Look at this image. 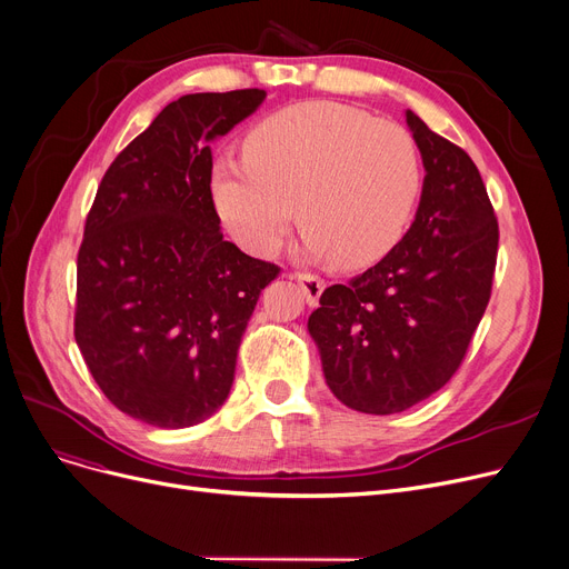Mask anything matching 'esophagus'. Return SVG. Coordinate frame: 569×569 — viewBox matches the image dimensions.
Wrapping results in <instances>:
<instances>
[{"mask_svg": "<svg viewBox=\"0 0 569 569\" xmlns=\"http://www.w3.org/2000/svg\"><path fill=\"white\" fill-rule=\"evenodd\" d=\"M291 278L298 282V287L303 289V296L308 300V306H317L319 303V296L323 291V280L319 276L312 273H291Z\"/></svg>", "mask_w": 569, "mask_h": 569, "instance_id": "34e87169", "label": "esophagus"}]
</instances>
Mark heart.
I'll use <instances>...</instances> for the list:
<instances>
[{
  "mask_svg": "<svg viewBox=\"0 0 569 569\" xmlns=\"http://www.w3.org/2000/svg\"><path fill=\"white\" fill-rule=\"evenodd\" d=\"M243 158H220L211 190L220 220L252 254L280 248L298 204L312 254L370 263L405 233L422 181L407 128L328 100L263 119Z\"/></svg>",
  "mask_w": 569,
  "mask_h": 569,
  "instance_id": "b5f03b06",
  "label": "heart"
}]
</instances>
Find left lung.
I'll use <instances>...</instances> for the list:
<instances>
[{"instance_id":"1","label":"left lung","mask_w":569,"mask_h":569,"mask_svg":"<svg viewBox=\"0 0 569 569\" xmlns=\"http://www.w3.org/2000/svg\"><path fill=\"white\" fill-rule=\"evenodd\" d=\"M425 181L413 224L379 263L332 284L310 315L323 377L353 411L390 416L441 390L487 310L498 220L476 162L407 112Z\"/></svg>"}]
</instances>
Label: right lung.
<instances>
[{"label": "right lung", "instance_id": "right-lung-1", "mask_svg": "<svg viewBox=\"0 0 569 569\" xmlns=\"http://www.w3.org/2000/svg\"><path fill=\"white\" fill-rule=\"evenodd\" d=\"M263 89L188 93L108 167L78 252L76 342L126 416L181 429L213 416L261 289L280 269L222 239L209 142Z\"/></svg>", "mask_w": 569, "mask_h": 569}]
</instances>
